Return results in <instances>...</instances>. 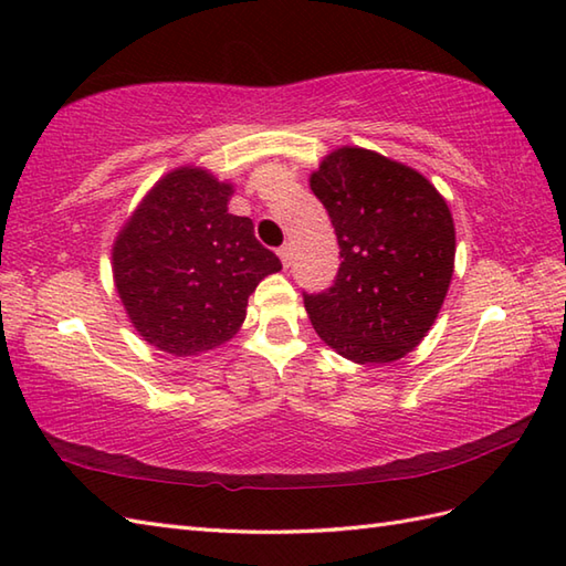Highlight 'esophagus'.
I'll return each mask as SVG.
<instances>
[{
    "instance_id": "34e87169",
    "label": "esophagus",
    "mask_w": 566,
    "mask_h": 566,
    "mask_svg": "<svg viewBox=\"0 0 566 566\" xmlns=\"http://www.w3.org/2000/svg\"><path fill=\"white\" fill-rule=\"evenodd\" d=\"M276 255H280V260H282L284 268H290V262H292V245H290V243H284L280 250H276Z\"/></svg>"
}]
</instances>
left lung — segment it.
<instances>
[{
    "mask_svg": "<svg viewBox=\"0 0 566 566\" xmlns=\"http://www.w3.org/2000/svg\"><path fill=\"white\" fill-rule=\"evenodd\" d=\"M340 245L328 290L304 292L316 333L355 363H394L426 338L448 294L454 226L423 175L340 148L311 175Z\"/></svg>",
    "mask_w": 566,
    "mask_h": 566,
    "instance_id": "left-lung-1",
    "label": "left lung"
}]
</instances>
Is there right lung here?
Returning <instances> with one entry per match:
<instances>
[{
  "mask_svg": "<svg viewBox=\"0 0 566 566\" xmlns=\"http://www.w3.org/2000/svg\"><path fill=\"white\" fill-rule=\"evenodd\" d=\"M231 185L182 167L150 189L114 243V280L136 331L177 357L213 350L245 321L280 258L228 213Z\"/></svg>",
  "mask_w": 566,
  "mask_h": 566,
  "instance_id": "obj_1",
  "label": "right lung"
}]
</instances>
